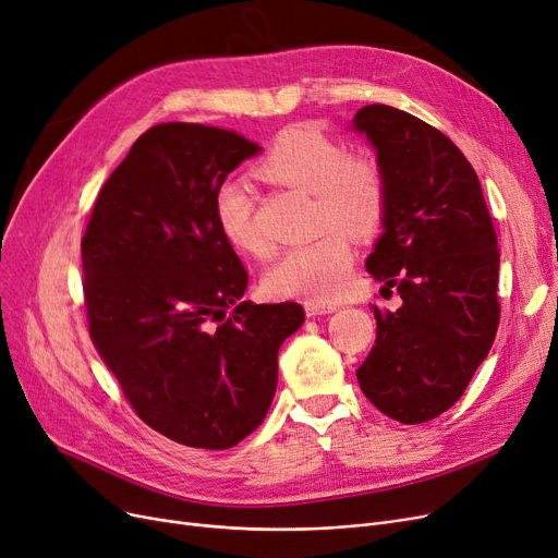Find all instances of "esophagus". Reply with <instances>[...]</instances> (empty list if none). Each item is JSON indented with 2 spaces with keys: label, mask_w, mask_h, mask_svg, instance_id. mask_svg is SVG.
I'll return each instance as SVG.
<instances>
[{
  "label": "esophagus",
  "mask_w": 558,
  "mask_h": 558,
  "mask_svg": "<svg viewBox=\"0 0 558 558\" xmlns=\"http://www.w3.org/2000/svg\"><path fill=\"white\" fill-rule=\"evenodd\" d=\"M304 311H306V315H308V317H315V315H327V313H333V311H336V304L306 300V302H304Z\"/></svg>",
  "instance_id": "obj_1"
}]
</instances>
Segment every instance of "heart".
Returning a JSON list of instances; mask_svg holds the SVG:
<instances>
[{
	"label": "heart",
	"mask_w": 558,
	"mask_h": 558,
	"mask_svg": "<svg viewBox=\"0 0 558 558\" xmlns=\"http://www.w3.org/2000/svg\"><path fill=\"white\" fill-rule=\"evenodd\" d=\"M256 174L275 185L313 195L315 227L337 229L313 243L290 247L265 275L268 293L313 302L342 295L352 281L354 254L340 231L367 238L379 229L386 208L381 168L373 158L350 154L325 131L298 124L281 131L258 161ZM214 210L222 235L235 250L254 256L270 252L268 238L256 225L254 197L245 181H225L216 193Z\"/></svg>",
	"instance_id": "obj_1"
}]
</instances>
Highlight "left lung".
Segmentation results:
<instances>
[{"label": "left lung", "instance_id": "left-lung-1", "mask_svg": "<svg viewBox=\"0 0 558 558\" xmlns=\"http://www.w3.org/2000/svg\"><path fill=\"white\" fill-rule=\"evenodd\" d=\"M386 181L384 233L365 268L402 298L375 306L377 340L356 369L384 415L420 424L459 402L499 327V250L463 151L420 118L369 104L354 116Z\"/></svg>", "mask_w": 558, "mask_h": 558}]
</instances>
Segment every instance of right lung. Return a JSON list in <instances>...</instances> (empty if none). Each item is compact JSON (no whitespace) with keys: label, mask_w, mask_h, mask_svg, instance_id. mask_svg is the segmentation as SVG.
Listing matches in <instances>:
<instances>
[{"label":"right lung","mask_w":558,"mask_h":558,"mask_svg":"<svg viewBox=\"0 0 558 558\" xmlns=\"http://www.w3.org/2000/svg\"><path fill=\"white\" fill-rule=\"evenodd\" d=\"M260 147L193 122L147 129L106 179L82 238L88 329L134 413L166 438L227 449L277 390L295 302H243L247 270L214 199Z\"/></svg>","instance_id":"add662e5"}]
</instances>
